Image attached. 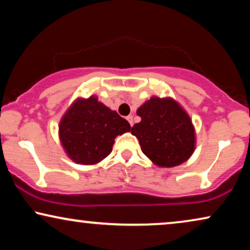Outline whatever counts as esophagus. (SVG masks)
Returning a JSON list of instances; mask_svg holds the SVG:
<instances>
[{
    "instance_id": "34e87169",
    "label": "esophagus",
    "mask_w": 250,
    "mask_h": 250,
    "mask_svg": "<svg viewBox=\"0 0 250 250\" xmlns=\"http://www.w3.org/2000/svg\"><path fill=\"white\" fill-rule=\"evenodd\" d=\"M127 120H128V122L130 123L131 127H132V125H134V118H132V115H128L127 116Z\"/></svg>"
}]
</instances>
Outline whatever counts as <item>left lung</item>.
<instances>
[{
	"mask_svg": "<svg viewBox=\"0 0 250 250\" xmlns=\"http://www.w3.org/2000/svg\"><path fill=\"white\" fill-rule=\"evenodd\" d=\"M142 121L131 128L141 148L159 167H175L185 162L195 147L192 121L171 98L152 97L137 109Z\"/></svg>",
	"mask_w": 250,
	"mask_h": 250,
	"instance_id": "8db88e82",
	"label": "left lung"
}]
</instances>
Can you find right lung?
<instances>
[{
	"label": "right lung",
	"mask_w": 250,
	"mask_h": 250,
	"mask_svg": "<svg viewBox=\"0 0 250 250\" xmlns=\"http://www.w3.org/2000/svg\"><path fill=\"white\" fill-rule=\"evenodd\" d=\"M130 125L92 96L79 99L62 116L59 137L76 164L95 165L112 152L114 138L130 131Z\"/></svg>",
	"instance_id": "add662e5"
}]
</instances>
